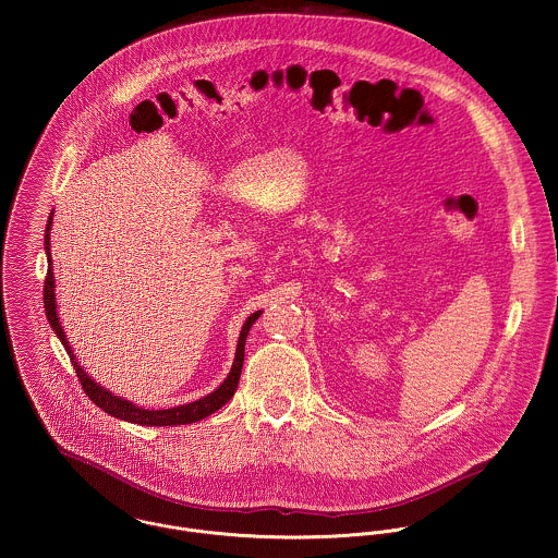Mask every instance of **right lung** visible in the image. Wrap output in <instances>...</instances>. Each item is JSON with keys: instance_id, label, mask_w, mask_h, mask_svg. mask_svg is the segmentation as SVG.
<instances>
[{"instance_id": "add662e5", "label": "right lung", "mask_w": 558, "mask_h": 558, "mask_svg": "<svg viewBox=\"0 0 558 558\" xmlns=\"http://www.w3.org/2000/svg\"><path fill=\"white\" fill-rule=\"evenodd\" d=\"M51 223H53V213L49 217V223H47V232H45V248H47V262H49V270H47V279H45V314L47 319L51 324V328L56 330V335L60 337L62 345L66 348L73 365H75V374L80 378L81 387L85 391V396L92 399L98 408H102L107 414L116 416V418H122V421H129V423H137V425H186V423H195V421H202L206 418L208 414L217 412L219 408H223L230 399L234 398L236 389H239L240 372H242V361H244V341H246V335H248V328L253 326V322L259 318L262 312H255L251 314L242 330H240L239 345H236V359H234V365H232V372L230 376L221 383V387L217 391H213L210 396L206 398L197 399V401H191V403H184V405H173V408H165V410H146V408H140L135 405L133 401L129 399H122L120 396H113L111 391H107L105 387L96 385L83 369H81L80 363L75 361L77 356L73 354L71 345H69V339L64 335V328H62V322L58 318V305H56V279H53V268H51Z\"/></svg>"}]
</instances>
